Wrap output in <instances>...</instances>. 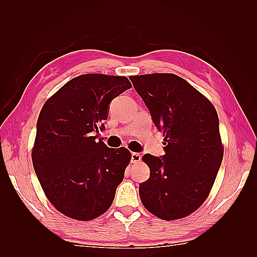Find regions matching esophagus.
Wrapping results in <instances>:
<instances>
[{
	"label": "esophagus",
	"mask_w": 257,
	"mask_h": 257,
	"mask_svg": "<svg viewBox=\"0 0 257 257\" xmlns=\"http://www.w3.org/2000/svg\"><path fill=\"white\" fill-rule=\"evenodd\" d=\"M141 160H142V155L139 154V153H136V152H133L132 153V163H133V164H136V163H138V162H141Z\"/></svg>",
	"instance_id": "34e87169"
}]
</instances>
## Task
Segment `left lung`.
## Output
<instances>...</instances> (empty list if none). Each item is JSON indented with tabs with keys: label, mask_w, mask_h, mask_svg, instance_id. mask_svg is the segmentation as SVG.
I'll return each mask as SVG.
<instances>
[{
	"label": "left lung",
	"mask_w": 257,
	"mask_h": 257,
	"mask_svg": "<svg viewBox=\"0 0 257 257\" xmlns=\"http://www.w3.org/2000/svg\"><path fill=\"white\" fill-rule=\"evenodd\" d=\"M164 136L165 154L147 153L150 177L139 185L148 211L165 221L182 219L204 204L223 160L219 116L212 103L175 74L131 76Z\"/></svg>",
	"instance_id": "8db88e82"
}]
</instances>
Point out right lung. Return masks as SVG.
<instances>
[{"instance_id":"1","label":"right lung","mask_w":257,"mask_h":257,"mask_svg":"<svg viewBox=\"0 0 257 257\" xmlns=\"http://www.w3.org/2000/svg\"><path fill=\"white\" fill-rule=\"evenodd\" d=\"M132 83L124 76L85 74L66 82L38 115L32 162L46 197L73 220L91 221L111 206L132 155L110 149L98 131L108 104Z\"/></svg>"}]
</instances>
